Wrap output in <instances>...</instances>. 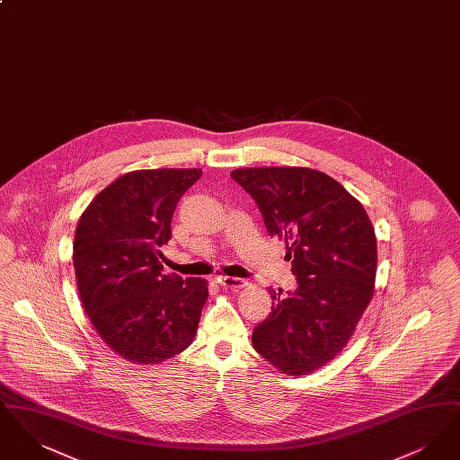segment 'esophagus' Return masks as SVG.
<instances>
[{"mask_svg":"<svg viewBox=\"0 0 460 460\" xmlns=\"http://www.w3.org/2000/svg\"><path fill=\"white\" fill-rule=\"evenodd\" d=\"M217 283L222 288H227V289H240V288L244 286L243 279H240V278H231V276H219Z\"/></svg>","mask_w":460,"mask_h":460,"instance_id":"obj_1","label":"esophagus"}]
</instances>
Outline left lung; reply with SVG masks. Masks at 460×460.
Returning <instances> with one entry per match:
<instances>
[{
    "instance_id": "left-lung-1",
    "label": "left lung",
    "mask_w": 460,
    "mask_h": 460,
    "mask_svg": "<svg viewBox=\"0 0 460 460\" xmlns=\"http://www.w3.org/2000/svg\"><path fill=\"white\" fill-rule=\"evenodd\" d=\"M231 177L255 199L267 233L286 243L296 289H269L270 315L253 329L257 353L278 371L326 366L353 336L374 295L377 243L362 203L306 167H243Z\"/></svg>"
}]
</instances>
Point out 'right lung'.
Wrapping results in <instances>:
<instances>
[{"label": "right lung", "mask_w": 460, "mask_h": 460, "mask_svg": "<svg viewBox=\"0 0 460 460\" xmlns=\"http://www.w3.org/2000/svg\"><path fill=\"white\" fill-rule=\"evenodd\" d=\"M201 169H150L120 175L83 212L72 262L83 308L110 350L156 366L197 334L208 281L164 276L160 246L171 240L179 198Z\"/></svg>", "instance_id": "add662e5"}]
</instances>
